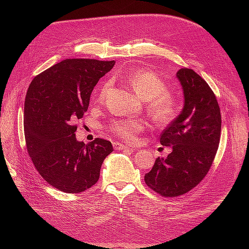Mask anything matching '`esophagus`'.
Segmentation results:
<instances>
[{"label": "esophagus", "instance_id": "34e87169", "mask_svg": "<svg viewBox=\"0 0 249 249\" xmlns=\"http://www.w3.org/2000/svg\"><path fill=\"white\" fill-rule=\"evenodd\" d=\"M113 147H114L115 150H122V149L130 148L129 146H126V145L123 144V143H119V142H114V143H113Z\"/></svg>", "mask_w": 249, "mask_h": 249}]
</instances>
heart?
<instances>
[{"label": "heart", "mask_w": 249, "mask_h": 249, "mask_svg": "<svg viewBox=\"0 0 249 249\" xmlns=\"http://www.w3.org/2000/svg\"><path fill=\"white\" fill-rule=\"evenodd\" d=\"M126 81L140 99L146 101V110L154 122L159 125L170 124L178 114V103L168 91L167 84L154 71L136 70L126 76ZM109 88V83L100 90L99 101H103ZM144 130V123L136 119L117 120L111 124V131L126 141L136 140Z\"/></svg>", "instance_id": "1"}]
</instances>
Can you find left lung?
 Wrapping results in <instances>:
<instances>
[{"label":"left lung","mask_w":249,"mask_h":249,"mask_svg":"<svg viewBox=\"0 0 249 249\" xmlns=\"http://www.w3.org/2000/svg\"><path fill=\"white\" fill-rule=\"evenodd\" d=\"M183 89L184 106L165 129L160 142L170 146L166 158H158L146 185L162 196H178L190 191L206 177L220 140L221 115L216 96L208 83L189 69L177 72Z\"/></svg>","instance_id":"obj_1"}]
</instances>
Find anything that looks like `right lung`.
Masks as SVG:
<instances>
[{
    "label": "right lung",
    "instance_id": "1",
    "mask_svg": "<svg viewBox=\"0 0 249 249\" xmlns=\"http://www.w3.org/2000/svg\"><path fill=\"white\" fill-rule=\"evenodd\" d=\"M114 61L65 59L36 76L26 95L24 129L29 156L39 175L56 189L80 193L100 178L112 143L96 138L89 144L76 137L99 80Z\"/></svg>",
    "mask_w": 249,
    "mask_h": 249
}]
</instances>
